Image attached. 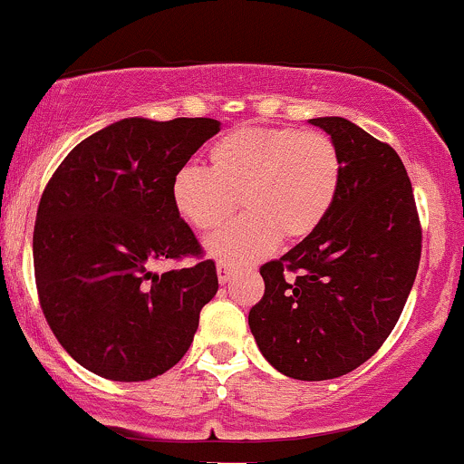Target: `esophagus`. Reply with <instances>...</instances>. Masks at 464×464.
I'll return each instance as SVG.
<instances>
[{"mask_svg":"<svg viewBox=\"0 0 464 464\" xmlns=\"http://www.w3.org/2000/svg\"><path fill=\"white\" fill-rule=\"evenodd\" d=\"M218 281H220V285H225V284H228V281H231V276H233V268H228L227 264H218Z\"/></svg>","mask_w":464,"mask_h":464,"instance_id":"obj_1","label":"esophagus"}]
</instances>
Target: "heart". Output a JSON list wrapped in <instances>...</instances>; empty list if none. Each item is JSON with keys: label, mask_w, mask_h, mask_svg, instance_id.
<instances>
[{"label": "heart", "mask_w": 464, "mask_h": 464, "mask_svg": "<svg viewBox=\"0 0 464 464\" xmlns=\"http://www.w3.org/2000/svg\"><path fill=\"white\" fill-rule=\"evenodd\" d=\"M343 180L338 148L323 132L244 129L211 148V168L188 161L174 172L172 202L198 231L220 227L242 200L246 216L207 239L211 257L248 266L281 244L299 242L332 211Z\"/></svg>", "instance_id": "obj_1"}]
</instances>
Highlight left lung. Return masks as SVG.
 <instances>
[{"label":"left lung","instance_id":"1","mask_svg":"<svg viewBox=\"0 0 464 464\" xmlns=\"http://www.w3.org/2000/svg\"><path fill=\"white\" fill-rule=\"evenodd\" d=\"M310 124L332 137L343 180L316 231L262 266L248 312L259 351L292 380L347 375L375 353L406 305L420 259L412 185L388 143L344 117Z\"/></svg>","mask_w":464,"mask_h":464}]
</instances>
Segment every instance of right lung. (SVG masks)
Instances as JSON below:
<instances>
[{"label": "right lung", "instance_id": "right-lung-1", "mask_svg": "<svg viewBox=\"0 0 464 464\" xmlns=\"http://www.w3.org/2000/svg\"><path fill=\"white\" fill-rule=\"evenodd\" d=\"M218 130L209 117H126L80 141L47 183L32 237L36 290L58 343L95 375L146 382L188 353L218 292L216 264L152 266L200 255L169 189Z\"/></svg>", "mask_w": 464, "mask_h": 464}]
</instances>
